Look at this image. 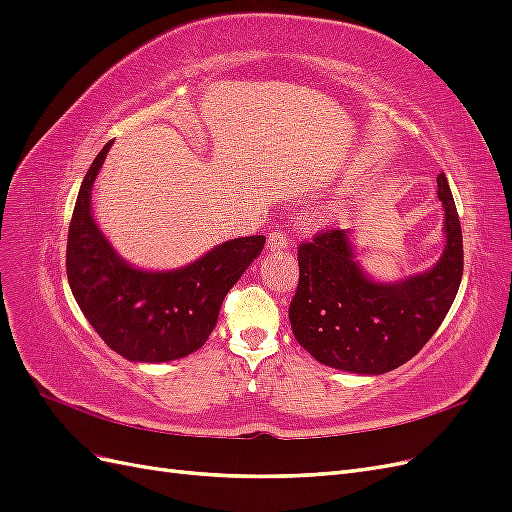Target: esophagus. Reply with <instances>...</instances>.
I'll use <instances>...</instances> for the list:
<instances>
[{
	"label": "esophagus",
	"mask_w": 512,
	"mask_h": 512,
	"mask_svg": "<svg viewBox=\"0 0 512 512\" xmlns=\"http://www.w3.org/2000/svg\"><path fill=\"white\" fill-rule=\"evenodd\" d=\"M288 245V237L284 230H273L269 235V241H267V247L269 250H282V247Z\"/></svg>",
	"instance_id": "esophagus-1"
}]
</instances>
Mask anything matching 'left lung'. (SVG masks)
Wrapping results in <instances>:
<instances>
[{
	"mask_svg": "<svg viewBox=\"0 0 512 512\" xmlns=\"http://www.w3.org/2000/svg\"><path fill=\"white\" fill-rule=\"evenodd\" d=\"M446 247L440 262L399 284L367 280L346 230H320L299 245V284L288 307L297 342L322 365L384 374L410 361L451 309L463 275V239L455 200L438 175Z\"/></svg>",
	"mask_w": 512,
	"mask_h": 512,
	"instance_id": "left-lung-1",
	"label": "left lung"
}]
</instances>
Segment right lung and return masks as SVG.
Listing matches in <instances>:
<instances>
[{
    "instance_id": "obj_1",
    "label": "right lung",
    "mask_w": 512,
    "mask_h": 512,
    "mask_svg": "<svg viewBox=\"0 0 512 512\" xmlns=\"http://www.w3.org/2000/svg\"><path fill=\"white\" fill-rule=\"evenodd\" d=\"M113 143L89 166L68 228L66 273L76 303L104 344L136 363L188 356L207 342L222 301L265 247V235L226 241L192 265L153 273L123 262L98 230L89 198Z\"/></svg>"
}]
</instances>
